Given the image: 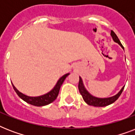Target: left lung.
I'll list each match as a JSON object with an SVG mask.
<instances>
[{"instance_id":"left-lung-1","label":"left lung","mask_w":135,"mask_h":135,"mask_svg":"<svg viewBox=\"0 0 135 135\" xmlns=\"http://www.w3.org/2000/svg\"><path fill=\"white\" fill-rule=\"evenodd\" d=\"M111 36L112 37L113 41L115 43H118L124 50L123 46L122 45L120 41H119V39H118V36H116V34L113 32V31H111ZM79 78H80L79 79V83H78L79 92H80V94L82 95L83 100L85 102V103H87L90 106H93V107H103L113 104V102H115V101L118 99L120 95L121 94L124 88H125V86L123 87L121 90H120L117 94L113 95V96L109 97H105V98H100V97H97L93 96L92 94H90V92L87 90V89L85 88V87L84 84H83V81L82 78H81L80 76H79Z\"/></svg>"}]
</instances>
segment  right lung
Segmentation results:
<instances>
[{
  "label": "right lung",
  "instance_id": "1",
  "mask_svg": "<svg viewBox=\"0 0 135 135\" xmlns=\"http://www.w3.org/2000/svg\"><path fill=\"white\" fill-rule=\"evenodd\" d=\"M69 74V73H68V74H64V76H61V78L58 80V81L57 82V83H56V85H55V87H54L50 92H48L47 93H46V94H45L41 95V96H27L26 94H23V93H22L21 92H20V91L15 87L13 83H12V86H13L14 90H15V91L16 92V93L17 94L18 96L20 97L22 99H23L24 102H27L28 104H30L31 105H33V106H36V107H43V106H46V105L53 102L56 99V98H57V96H58V94H59V90H60V88H61V85L63 84L64 81V80L66 79V78Z\"/></svg>",
  "mask_w": 135,
  "mask_h": 135
}]
</instances>
